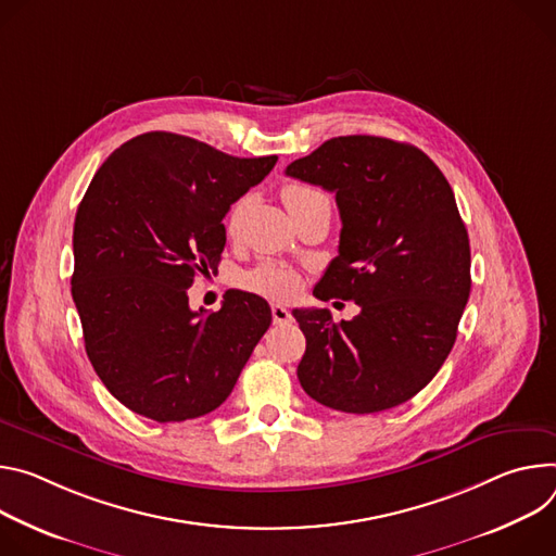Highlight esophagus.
<instances>
[{
  "mask_svg": "<svg viewBox=\"0 0 556 556\" xmlns=\"http://www.w3.org/2000/svg\"><path fill=\"white\" fill-rule=\"evenodd\" d=\"M271 318H274V325L291 323V314H289V309H285L282 304H271Z\"/></svg>",
  "mask_w": 556,
  "mask_h": 556,
  "instance_id": "esophagus-1",
  "label": "esophagus"
}]
</instances>
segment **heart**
Returning <instances> with one entry per match:
<instances>
[{"instance_id":"heart-1","label":"heart","mask_w":556,"mask_h":556,"mask_svg":"<svg viewBox=\"0 0 556 556\" xmlns=\"http://www.w3.org/2000/svg\"><path fill=\"white\" fill-rule=\"evenodd\" d=\"M282 199L289 207L291 214H298L300 210L309 207L312 203L316 201H325L327 197L312 188V185H304V182H287L282 188ZM247 199H240L238 203H233V207L229 210V216H227V231L233 236L242 223V216L247 212ZM247 285H250V289H254L256 293H263V295H269V298H291L298 287H300V278L293 269L285 267V265H276V263H265L261 267H256L250 276H247Z\"/></svg>"}]
</instances>
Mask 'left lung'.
Wrapping results in <instances>:
<instances>
[{
	"mask_svg": "<svg viewBox=\"0 0 556 556\" xmlns=\"http://www.w3.org/2000/svg\"><path fill=\"white\" fill-rule=\"evenodd\" d=\"M287 176L333 192L342 218L314 295L359 306L342 323L293 309L304 393L357 415L408 402L448 357L470 295V242L446 176L415 146L368 135L325 141Z\"/></svg>",
	"mask_w": 556,
	"mask_h": 556,
	"instance_id": "obj_1",
	"label": "left lung"
}]
</instances>
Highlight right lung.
Listing matches in <instances>:
<instances>
[{
	"instance_id": "right-lung-1",
	"label": "right lung",
	"mask_w": 556,
	"mask_h": 556,
	"mask_svg": "<svg viewBox=\"0 0 556 556\" xmlns=\"http://www.w3.org/2000/svg\"><path fill=\"white\" fill-rule=\"evenodd\" d=\"M276 161L146 132L94 174L75 218L71 282L86 353L123 406L185 421L229 397L271 309L231 289L220 312H192L188 289L218 267L225 214Z\"/></svg>"
}]
</instances>
